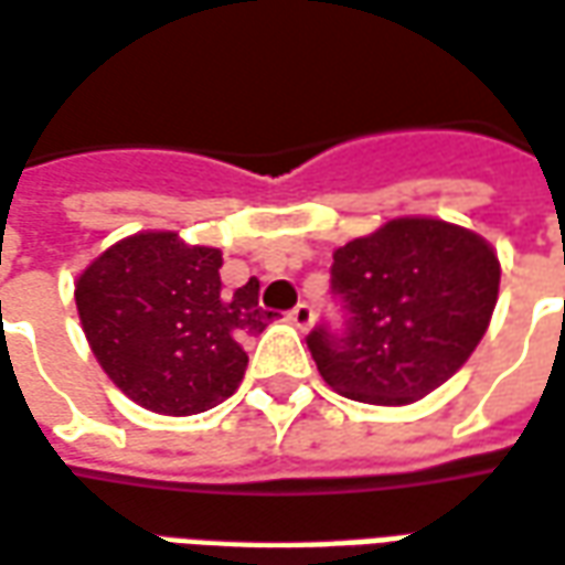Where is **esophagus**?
Returning <instances> with one entry per match:
<instances>
[{
	"label": "esophagus",
	"instance_id": "1",
	"mask_svg": "<svg viewBox=\"0 0 565 565\" xmlns=\"http://www.w3.org/2000/svg\"><path fill=\"white\" fill-rule=\"evenodd\" d=\"M311 321H315V311H311V306H306V302H299V306L290 311V323L299 327V330H309Z\"/></svg>",
	"mask_w": 565,
	"mask_h": 565
}]
</instances>
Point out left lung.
Instances as JSON below:
<instances>
[{"label":"left lung","mask_w":565,"mask_h":565,"mask_svg":"<svg viewBox=\"0 0 565 565\" xmlns=\"http://www.w3.org/2000/svg\"><path fill=\"white\" fill-rule=\"evenodd\" d=\"M330 271L349 323L311 330V358L333 392L376 406L440 388L487 333L502 281L492 244L437 216L388 220L337 247Z\"/></svg>","instance_id":"8db88e82"}]
</instances>
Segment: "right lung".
I'll use <instances>...</instances> for the list:
<instances>
[{
    "label": "right lung",
    "mask_w": 565,
    "mask_h": 565,
    "mask_svg": "<svg viewBox=\"0 0 565 565\" xmlns=\"http://www.w3.org/2000/svg\"><path fill=\"white\" fill-rule=\"evenodd\" d=\"M223 254L177 232H137L76 281L85 339L118 392L159 416H195L242 385L244 339L271 321L259 281L223 290Z\"/></svg>",
    "instance_id": "1"
}]
</instances>
